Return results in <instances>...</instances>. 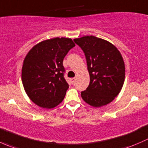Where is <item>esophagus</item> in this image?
I'll list each match as a JSON object with an SVG mask.
<instances>
[{"instance_id": "1", "label": "esophagus", "mask_w": 148, "mask_h": 148, "mask_svg": "<svg viewBox=\"0 0 148 148\" xmlns=\"http://www.w3.org/2000/svg\"><path fill=\"white\" fill-rule=\"evenodd\" d=\"M70 80H71V83L74 84V82H75V80H76V78H71V79H70Z\"/></svg>"}]
</instances>
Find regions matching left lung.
Here are the masks:
<instances>
[{"label": "left lung", "mask_w": 148, "mask_h": 148, "mask_svg": "<svg viewBox=\"0 0 148 148\" xmlns=\"http://www.w3.org/2000/svg\"><path fill=\"white\" fill-rule=\"evenodd\" d=\"M84 52L90 82L81 92L85 102L101 107L119 95L125 78V66L120 51L107 40L93 36L74 38Z\"/></svg>", "instance_id": "8db88e82"}]
</instances>
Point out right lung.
<instances>
[{"label":"right lung","mask_w":148,"mask_h":148,"mask_svg":"<svg viewBox=\"0 0 148 148\" xmlns=\"http://www.w3.org/2000/svg\"><path fill=\"white\" fill-rule=\"evenodd\" d=\"M75 46L71 38H56L33 46L23 62L21 79L26 95L38 107L51 109L64 100L69 85L64 77V58Z\"/></svg>","instance_id":"add662e5"}]
</instances>
